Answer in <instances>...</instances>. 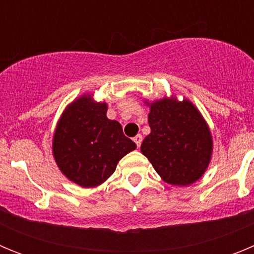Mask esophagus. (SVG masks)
<instances>
[{
	"label": "esophagus",
	"mask_w": 254,
	"mask_h": 254,
	"mask_svg": "<svg viewBox=\"0 0 254 254\" xmlns=\"http://www.w3.org/2000/svg\"><path fill=\"white\" fill-rule=\"evenodd\" d=\"M133 141H134V142H136L137 147H140L141 146V142H142V136H141V134H137V136H134Z\"/></svg>",
	"instance_id": "1"
}]
</instances>
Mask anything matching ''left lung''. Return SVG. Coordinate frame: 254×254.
<instances>
[{"instance_id":"8db88e82","label":"left lung","mask_w":254,"mask_h":254,"mask_svg":"<svg viewBox=\"0 0 254 254\" xmlns=\"http://www.w3.org/2000/svg\"><path fill=\"white\" fill-rule=\"evenodd\" d=\"M145 104L151 128L141 143L142 152L164 182L185 187L205 174L212 155V136L205 118L188 99L176 96Z\"/></svg>"}]
</instances>
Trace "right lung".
I'll return each mask as SVG.
<instances>
[{
  "mask_svg": "<svg viewBox=\"0 0 254 254\" xmlns=\"http://www.w3.org/2000/svg\"><path fill=\"white\" fill-rule=\"evenodd\" d=\"M108 105L84 94L61 114L53 134V158L67 179L80 187H98L114 173L117 164L136 143L122 126L108 120Z\"/></svg>",
  "mask_w": 254,
  "mask_h": 254,
  "instance_id": "add662e5",
  "label": "right lung"
}]
</instances>
